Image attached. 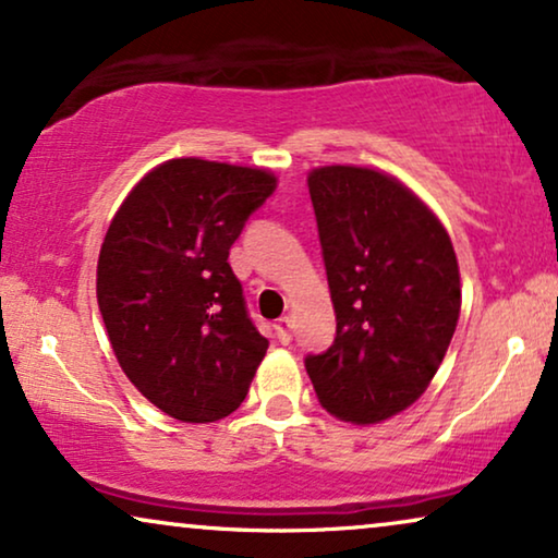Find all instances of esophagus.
<instances>
[{
    "instance_id": "1",
    "label": "esophagus",
    "mask_w": 558,
    "mask_h": 558,
    "mask_svg": "<svg viewBox=\"0 0 558 558\" xmlns=\"http://www.w3.org/2000/svg\"><path fill=\"white\" fill-rule=\"evenodd\" d=\"M291 331H293V318L291 316H283L275 322V333H278V339L283 341V344H288L291 341Z\"/></svg>"
}]
</instances>
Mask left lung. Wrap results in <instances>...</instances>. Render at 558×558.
I'll return each mask as SVG.
<instances>
[{
    "label": "left lung",
    "mask_w": 558,
    "mask_h": 558,
    "mask_svg": "<svg viewBox=\"0 0 558 558\" xmlns=\"http://www.w3.org/2000/svg\"><path fill=\"white\" fill-rule=\"evenodd\" d=\"M337 337L306 356L316 398L341 421L380 423L434 380L462 306L447 229L398 178L326 166L308 173Z\"/></svg>",
    "instance_id": "1"
}]
</instances>
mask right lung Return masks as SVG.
<instances>
[{"label": "right lung", "instance_id": "right-lung-1", "mask_svg": "<svg viewBox=\"0 0 558 558\" xmlns=\"http://www.w3.org/2000/svg\"><path fill=\"white\" fill-rule=\"evenodd\" d=\"M275 191L263 168L175 158L111 219L96 299L130 383L162 413L211 423L242 405L267 339L247 314L229 247Z\"/></svg>", "mask_w": 558, "mask_h": 558}]
</instances>
